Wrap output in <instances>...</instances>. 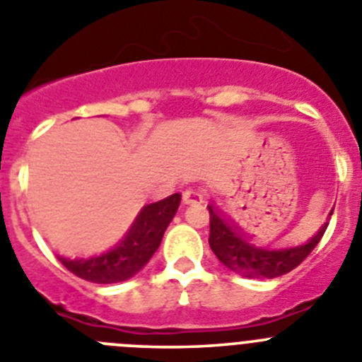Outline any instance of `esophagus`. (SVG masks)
<instances>
[{
    "mask_svg": "<svg viewBox=\"0 0 362 362\" xmlns=\"http://www.w3.org/2000/svg\"><path fill=\"white\" fill-rule=\"evenodd\" d=\"M182 202H184L185 205L202 204V194L198 191H192V189H187V191L182 192Z\"/></svg>",
    "mask_w": 362,
    "mask_h": 362,
    "instance_id": "obj_1",
    "label": "esophagus"
}]
</instances>
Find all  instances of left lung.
<instances>
[{
  "label": "left lung",
  "instance_id": "1",
  "mask_svg": "<svg viewBox=\"0 0 362 362\" xmlns=\"http://www.w3.org/2000/svg\"><path fill=\"white\" fill-rule=\"evenodd\" d=\"M207 209L211 214V250L223 266L246 279H276L295 269L318 245L329 225L325 223L310 238L293 245L264 246L252 241L245 232L228 223L216 211L214 205H207Z\"/></svg>",
  "mask_w": 362,
  "mask_h": 362
}]
</instances>
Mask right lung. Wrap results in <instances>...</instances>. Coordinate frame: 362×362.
Returning a JSON list of instances; mask_svg holds the SVG:
<instances>
[{
  "instance_id": "add662e5",
  "label": "right lung",
  "mask_w": 362,
  "mask_h": 362,
  "mask_svg": "<svg viewBox=\"0 0 362 362\" xmlns=\"http://www.w3.org/2000/svg\"><path fill=\"white\" fill-rule=\"evenodd\" d=\"M180 205L175 192L155 204L144 205L123 238L105 252L87 257H59V261L80 279L94 284L124 282L150 262L160 246L162 235Z\"/></svg>"
}]
</instances>
